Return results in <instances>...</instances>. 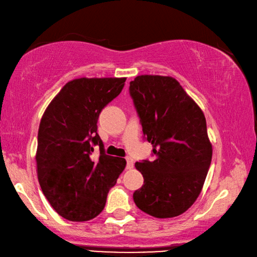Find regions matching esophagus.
I'll return each mask as SVG.
<instances>
[{
	"label": "esophagus",
	"mask_w": 257,
	"mask_h": 257,
	"mask_svg": "<svg viewBox=\"0 0 257 257\" xmlns=\"http://www.w3.org/2000/svg\"><path fill=\"white\" fill-rule=\"evenodd\" d=\"M125 160H126V163H127L126 168H127V169H132V168H133V166H134V161H133V159H132L131 157H126Z\"/></svg>",
	"instance_id": "1"
}]
</instances>
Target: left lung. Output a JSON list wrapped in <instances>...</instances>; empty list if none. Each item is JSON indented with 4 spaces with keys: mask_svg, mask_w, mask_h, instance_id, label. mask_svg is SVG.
<instances>
[{
    "mask_svg": "<svg viewBox=\"0 0 257 257\" xmlns=\"http://www.w3.org/2000/svg\"><path fill=\"white\" fill-rule=\"evenodd\" d=\"M130 93L157 157L135 163L144 176L135 204L159 219L180 215L199 196L212 159L205 114L170 76H137Z\"/></svg>",
    "mask_w": 257,
    "mask_h": 257,
    "instance_id": "obj_1",
    "label": "left lung"
}]
</instances>
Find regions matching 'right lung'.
<instances>
[{
  "label": "right lung",
  "mask_w": 257,
  "mask_h": 257,
  "mask_svg": "<svg viewBox=\"0 0 257 257\" xmlns=\"http://www.w3.org/2000/svg\"><path fill=\"white\" fill-rule=\"evenodd\" d=\"M126 78L68 81L46 108L35 154L38 182L56 212L73 222L103 211L107 194L126 166L125 159L105 154L97 134L103 108L120 94ZM100 146L97 160L90 158Z\"/></svg>",
  "instance_id": "right-lung-1"
}]
</instances>
